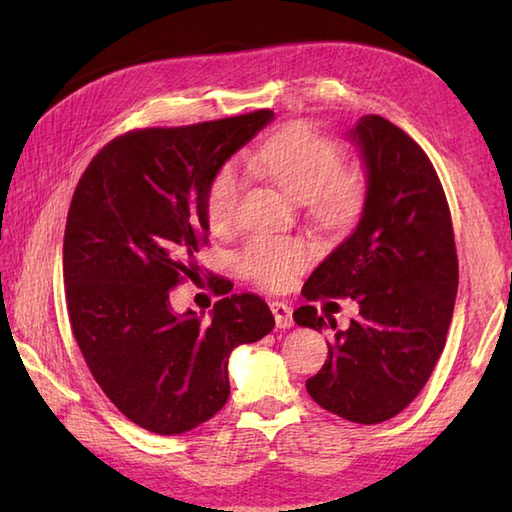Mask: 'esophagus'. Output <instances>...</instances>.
Instances as JSON below:
<instances>
[{
  "label": "esophagus",
  "mask_w": 512,
  "mask_h": 512,
  "mask_svg": "<svg viewBox=\"0 0 512 512\" xmlns=\"http://www.w3.org/2000/svg\"><path fill=\"white\" fill-rule=\"evenodd\" d=\"M270 310L275 314V321H277V328H284L290 330L295 321H292V308L284 301H273L270 303Z\"/></svg>",
  "instance_id": "1"
}]
</instances>
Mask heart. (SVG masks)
<instances>
[{"label":"heart","mask_w":512,"mask_h":512,"mask_svg":"<svg viewBox=\"0 0 512 512\" xmlns=\"http://www.w3.org/2000/svg\"><path fill=\"white\" fill-rule=\"evenodd\" d=\"M248 162L297 200H308L321 220L341 222L361 204V182L341 171L339 147L306 127H290L268 138L248 156ZM244 184L246 178L237 162H228L217 171L206 193V217L215 231L231 226ZM308 259V246L297 239L262 235L244 248L242 270L259 286L284 288Z\"/></svg>","instance_id":"1"}]
</instances>
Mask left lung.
I'll use <instances>...</instances> for the list:
<instances>
[{
	"instance_id": "obj_1",
	"label": "left lung",
	"mask_w": 512,
	"mask_h": 512,
	"mask_svg": "<svg viewBox=\"0 0 512 512\" xmlns=\"http://www.w3.org/2000/svg\"><path fill=\"white\" fill-rule=\"evenodd\" d=\"M365 167V200L354 231L303 286L308 301L350 297L358 319L339 330L314 306L295 323L332 328L328 361L308 378L312 400L358 424H378L420 394L444 350L458 295L453 224L438 173L400 127L367 114L347 129Z\"/></svg>"
}]
</instances>
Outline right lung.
Here are the masks:
<instances>
[{
    "label": "right lung",
    "instance_id": "obj_1",
    "mask_svg": "<svg viewBox=\"0 0 512 512\" xmlns=\"http://www.w3.org/2000/svg\"><path fill=\"white\" fill-rule=\"evenodd\" d=\"M275 121L270 110L189 127L129 132L85 169L63 237L74 339L125 418L176 436L220 411L228 356L275 328L257 295H231L209 319L171 308L169 290L198 275L209 237L206 193L235 151Z\"/></svg>",
    "mask_w": 512,
    "mask_h": 512
}]
</instances>
